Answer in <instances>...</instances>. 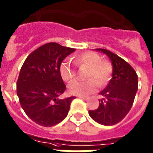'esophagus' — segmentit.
I'll use <instances>...</instances> for the list:
<instances>
[{"mask_svg": "<svg viewBox=\"0 0 153 153\" xmlns=\"http://www.w3.org/2000/svg\"><path fill=\"white\" fill-rule=\"evenodd\" d=\"M79 98H80V99H82V100H88V98L83 97V96H79Z\"/></svg>", "mask_w": 153, "mask_h": 153, "instance_id": "1", "label": "esophagus"}]
</instances>
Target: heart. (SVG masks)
I'll return each instance as SVG.
<instances>
[{
	"mask_svg": "<svg viewBox=\"0 0 153 153\" xmlns=\"http://www.w3.org/2000/svg\"><path fill=\"white\" fill-rule=\"evenodd\" d=\"M74 62L78 66L88 68L86 78L90 79L84 82H71L68 85V91L71 95L86 96L95 91L97 83L99 86H103L109 80L111 73V64L108 60H102L97 53L86 52L79 54L74 58ZM59 71L64 81H71L76 77V72L68 62H63L61 64Z\"/></svg>",
	"mask_w": 153,
	"mask_h": 153,
	"instance_id": "obj_1",
	"label": "heart"
}]
</instances>
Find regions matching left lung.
<instances>
[{"instance_id": "1", "label": "left lung", "mask_w": 153, "mask_h": 153, "mask_svg": "<svg viewBox=\"0 0 153 153\" xmlns=\"http://www.w3.org/2000/svg\"><path fill=\"white\" fill-rule=\"evenodd\" d=\"M110 58L112 78L100 94L102 96L96 110L89 111L95 122L105 126L120 123L131 110L138 89V76L132 67L115 53L105 49H95Z\"/></svg>"}]
</instances>
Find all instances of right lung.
Returning a JSON list of instances; mask_svg holds the SVG:
<instances>
[{"label":"right lung","instance_id":"obj_1","mask_svg":"<svg viewBox=\"0 0 153 153\" xmlns=\"http://www.w3.org/2000/svg\"><path fill=\"white\" fill-rule=\"evenodd\" d=\"M75 50L56 42L46 43L25 59L17 82V94L28 117L43 127H52L66 118L74 96L60 100L66 91L59 68Z\"/></svg>","mask_w":153,"mask_h":153}]
</instances>
